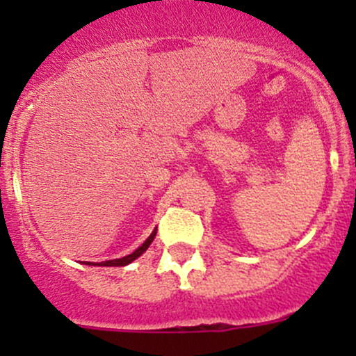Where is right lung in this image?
<instances>
[{
  "label": "right lung",
  "mask_w": 356,
  "mask_h": 356,
  "mask_svg": "<svg viewBox=\"0 0 356 356\" xmlns=\"http://www.w3.org/2000/svg\"><path fill=\"white\" fill-rule=\"evenodd\" d=\"M155 236H156V229H155V231L152 232V234H149V238L146 239V241L143 243V245L139 246L138 250L134 251V253L127 254V257L115 258V260H105V261H98V264H92V261H88V264H86V265H99V267H125V265L132 264V261H134L136 258H139V257H141L143 253H145L146 250H148L149 245H152V243H153V239H155Z\"/></svg>",
  "instance_id": "add662e5"
}]
</instances>
